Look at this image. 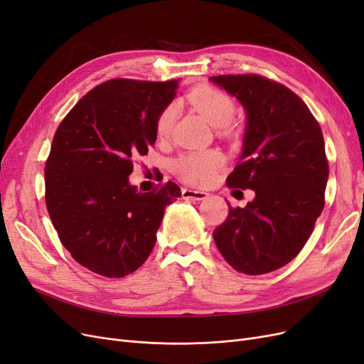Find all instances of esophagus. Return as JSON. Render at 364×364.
<instances>
[{
  "label": "esophagus",
  "instance_id": "34e87169",
  "mask_svg": "<svg viewBox=\"0 0 364 364\" xmlns=\"http://www.w3.org/2000/svg\"><path fill=\"white\" fill-rule=\"evenodd\" d=\"M183 199H192V200H203L208 196L207 192L203 191H192V189H183L181 192Z\"/></svg>",
  "mask_w": 364,
  "mask_h": 364
}]
</instances>
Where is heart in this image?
I'll return each mask as SVG.
<instances>
[{
    "label": "heart",
    "mask_w": 364,
    "mask_h": 364,
    "mask_svg": "<svg viewBox=\"0 0 364 364\" xmlns=\"http://www.w3.org/2000/svg\"><path fill=\"white\" fill-rule=\"evenodd\" d=\"M187 99L210 124L223 129L231 127L230 123L235 115V103L230 94L219 88L200 87L193 90ZM175 115H177V109L173 105H168L159 114L156 121V134L159 138L169 136ZM222 165L223 154L218 150H207L181 154L173 160L172 168L183 181L195 186H205L214 180Z\"/></svg>",
    "instance_id": "b5f03b06"
}]
</instances>
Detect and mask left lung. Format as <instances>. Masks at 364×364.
I'll list each match as a JSON object with an SVG mask.
<instances>
[{"label": "left lung", "instance_id": "obj_1", "mask_svg": "<svg viewBox=\"0 0 364 364\" xmlns=\"http://www.w3.org/2000/svg\"><path fill=\"white\" fill-rule=\"evenodd\" d=\"M210 80L247 112L245 148L226 186L255 191L245 208L230 207L213 232L214 243L234 270L270 273L297 257L324 210V136L307 105L284 84L252 73Z\"/></svg>", "mask_w": 364, "mask_h": 364}]
</instances>
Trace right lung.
I'll return each instance as SVG.
<instances>
[{"mask_svg":"<svg viewBox=\"0 0 364 364\" xmlns=\"http://www.w3.org/2000/svg\"><path fill=\"white\" fill-rule=\"evenodd\" d=\"M166 82L111 79L94 87L60 123L45 166V200L63 246L90 272L124 277L145 262L166 205L168 181L141 193L129 184L133 159L156 142V121L175 96Z\"/></svg>","mask_w":364,"mask_h":364,"instance_id":"obj_1","label":"right lung"}]
</instances>
